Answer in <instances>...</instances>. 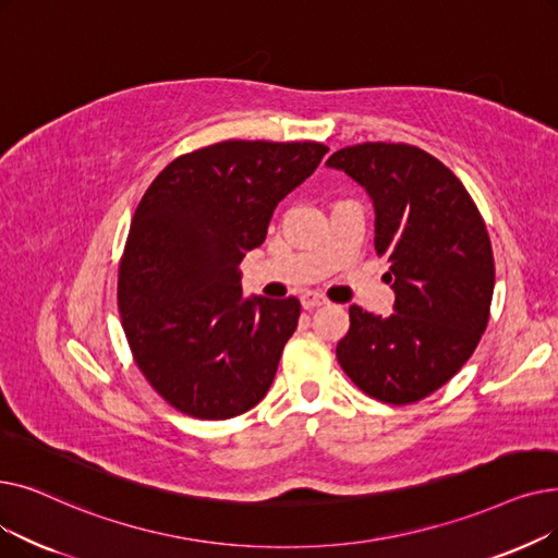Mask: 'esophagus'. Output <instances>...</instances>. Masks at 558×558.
Listing matches in <instances>:
<instances>
[{
	"label": "esophagus",
	"mask_w": 558,
	"mask_h": 558,
	"mask_svg": "<svg viewBox=\"0 0 558 558\" xmlns=\"http://www.w3.org/2000/svg\"><path fill=\"white\" fill-rule=\"evenodd\" d=\"M326 303H328L326 296H322V294H317V292H305V294L301 296V305H303L305 310L322 307V305H326Z\"/></svg>",
	"instance_id": "34e87169"
}]
</instances>
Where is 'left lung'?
Here are the masks:
<instances>
[{"mask_svg":"<svg viewBox=\"0 0 558 558\" xmlns=\"http://www.w3.org/2000/svg\"><path fill=\"white\" fill-rule=\"evenodd\" d=\"M326 166L365 186L376 253L387 257L395 312L349 310L337 360L362 392L415 403L451 380L488 326L495 259L481 214L449 168L408 143H360Z\"/></svg>","mask_w":558,"mask_h":558,"instance_id":"obj_1","label":"left lung"}]
</instances>
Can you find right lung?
I'll use <instances>...</instances> for the list:
<instances>
[{"instance_id":"right-lung-1","label":"right lung","mask_w":558,"mask_h":558,"mask_svg":"<svg viewBox=\"0 0 558 558\" xmlns=\"http://www.w3.org/2000/svg\"><path fill=\"white\" fill-rule=\"evenodd\" d=\"M326 153L314 141H223L173 159L143 193L118 310L141 374L180 413L230 420L269 392L301 303L244 299L239 264Z\"/></svg>"}]
</instances>
